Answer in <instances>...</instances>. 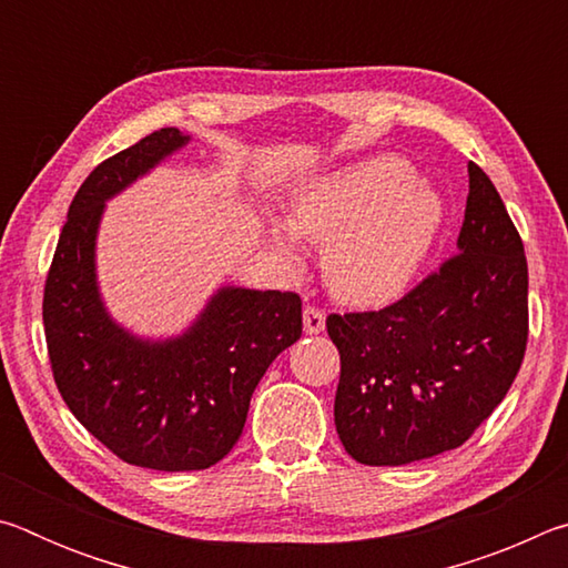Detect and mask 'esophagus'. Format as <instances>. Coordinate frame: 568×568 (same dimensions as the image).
Wrapping results in <instances>:
<instances>
[{
    "instance_id": "34e87169",
    "label": "esophagus",
    "mask_w": 568,
    "mask_h": 568,
    "mask_svg": "<svg viewBox=\"0 0 568 568\" xmlns=\"http://www.w3.org/2000/svg\"><path fill=\"white\" fill-rule=\"evenodd\" d=\"M303 328L307 335H318L325 328V313L315 305L303 307Z\"/></svg>"
}]
</instances>
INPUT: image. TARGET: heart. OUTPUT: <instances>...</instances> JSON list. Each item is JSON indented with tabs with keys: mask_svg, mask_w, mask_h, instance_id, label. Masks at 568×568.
Wrapping results in <instances>:
<instances>
[{
	"mask_svg": "<svg viewBox=\"0 0 568 568\" xmlns=\"http://www.w3.org/2000/svg\"><path fill=\"white\" fill-rule=\"evenodd\" d=\"M396 158L365 160L307 182L295 192L287 227L323 247V277L343 303L378 305L398 295L434 245L440 200ZM285 265H297L293 236L271 230Z\"/></svg>",
	"mask_w": 568,
	"mask_h": 568,
	"instance_id": "heart-1",
	"label": "heart"
}]
</instances>
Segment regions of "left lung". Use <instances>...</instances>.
<instances>
[{
	"label": "left lung",
	"mask_w": 568,
	"mask_h": 568,
	"mask_svg": "<svg viewBox=\"0 0 568 568\" xmlns=\"http://www.w3.org/2000/svg\"><path fill=\"white\" fill-rule=\"evenodd\" d=\"M325 328L341 353L335 430L358 464L403 466L474 436L528 341L521 235L476 162L458 253L393 305L333 313Z\"/></svg>",
	"instance_id": "left-lung-1"
}]
</instances>
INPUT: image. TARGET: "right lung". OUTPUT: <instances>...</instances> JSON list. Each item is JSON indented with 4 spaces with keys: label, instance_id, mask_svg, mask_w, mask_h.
<instances>
[{
    "label": "right lung",
    "instance_id": "right-lung-1",
    "mask_svg": "<svg viewBox=\"0 0 568 568\" xmlns=\"http://www.w3.org/2000/svg\"><path fill=\"white\" fill-rule=\"evenodd\" d=\"M187 142L178 128H162L90 172L67 213L42 301L67 408L124 464L155 470H203L225 458L267 365L303 333L301 295L291 291L220 287L170 341L134 338L104 311L94 273L104 203Z\"/></svg>",
    "mask_w": 568,
    "mask_h": 568
}]
</instances>
